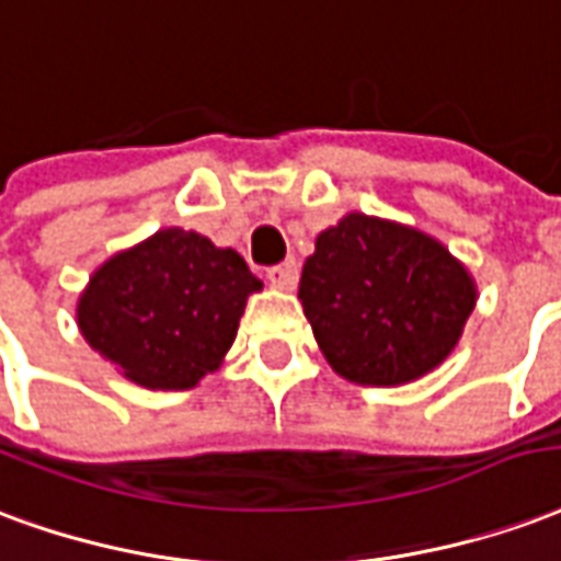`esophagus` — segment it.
Here are the masks:
<instances>
[{
    "mask_svg": "<svg viewBox=\"0 0 561 561\" xmlns=\"http://www.w3.org/2000/svg\"><path fill=\"white\" fill-rule=\"evenodd\" d=\"M265 277L277 286V289H293L298 280V268L293 263H280V265H272Z\"/></svg>",
    "mask_w": 561,
    "mask_h": 561,
    "instance_id": "esophagus-1",
    "label": "esophagus"
}]
</instances>
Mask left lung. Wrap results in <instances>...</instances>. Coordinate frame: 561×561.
<instances>
[{"mask_svg":"<svg viewBox=\"0 0 561 561\" xmlns=\"http://www.w3.org/2000/svg\"><path fill=\"white\" fill-rule=\"evenodd\" d=\"M298 298L337 374L400 386L443 365L476 308V284L431 236L346 215L320 232Z\"/></svg>","mask_w":561,"mask_h":561,"instance_id":"obj_1","label":"left lung"}]
</instances>
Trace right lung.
Wrapping results in <instances>:
<instances>
[{
	"label": "right lung",
	"instance_id": "right-lung-1",
	"mask_svg": "<svg viewBox=\"0 0 561 561\" xmlns=\"http://www.w3.org/2000/svg\"><path fill=\"white\" fill-rule=\"evenodd\" d=\"M260 286L236 251L170 227L98 268L77 322L130 382L185 391L220 365Z\"/></svg>",
	"mask_w": 561,
	"mask_h": 561
}]
</instances>
